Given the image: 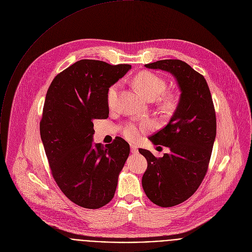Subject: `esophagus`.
<instances>
[{"mask_svg": "<svg viewBox=\"0 0 252 252\" xmlns=\"http://www.w3.org/2000/svg\"><path fill=\"white\" fill-rule=\"evenodd\" d=\"M130 152H131L132 154L138 153V147H137L136 145H134V144H131V145H130Z\"/></svg>", "mask_w": 252, "mask_h": 252, "instance_id": "obj_1", "label": "esophagus"}]
</instances>
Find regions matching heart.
I'll list each match as a JSON object with an SVG mask.
<instances>
[{"label": "heart", "instance_id": "obj_1", "mask_svg": "<svg viewBox=\"0 0 252 252\" xmlns=\"http://www.w3.org/2000/svg\"><path fill=\"white\" fill-rule=\"evenodd\" d=\"M133 81L138 90L149 100L157 98L161 93H163V91L166 88V81L164 80V78H162L160 75L154 72L147 70L141 71L138 74H136ZM119 89L120 83H115L109 88L107 94V102L110 107H113L115 105L118 98ZM164 104L168 108L172 107L174 104V96L169 95L165 97ZM124 133L127 139L134 140L139 136L140 128L133 125H129L125 128Z\"/></svg>", "mask_w": 252, "mask_h": 252}]
</instances>
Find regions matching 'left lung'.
I'll return each instance as SVG.
<instances>
[{"label":"left lung","instance_id":"obj_1","mask_svg":"<svg viewBox=\"0 0 252 252\" xmlns=\"http://www.w3.org/2000/svg\"><path fill=\"white\" fill-rule=\"evenodd\" d=\"M148 68L172 73L181 96L168 125L151 135L154 145L170 148L156 158L139 149L147 160L142 188L147 197L160 207H172L189 199L201 185L210 162L216 137V114L208 84L202 74L181 60H161Z\"/></svg>","mask_w":252,"mask_h":252}]
</instances>
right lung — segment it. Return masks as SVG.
Masks as SVG:
<instances>
[{
	"mask_svg": "<svg viewBox=\"0 0 252 252\" xmlns=\"http://www.w3.org/2000/svg\"><path fill=\"white\" fill-rule=\"evenodd\" d=\"M130 64L80 60L52 81L43 107L40 135L52 176L63 193L83 208L109 203L129 155V144L116 137L93 144V121L109 117V88Z\"/></svg>",
	"mask_w": 252,
	"mask_h": 252,
	"instance_id": "right-lung-1",
	"label": "right lung"
}]
</instances>
